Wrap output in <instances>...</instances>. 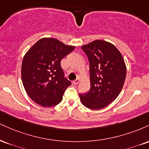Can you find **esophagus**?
Instances as JSON below:
<instances>
[{
	"instance_id": "1",
	"label": "esophagus",
	"mask_w": 149,
	"mask_h": 149,
	"mask_svg": "<svg viewBox=\"0 0 149 149\" xmlns=\"http://www.w3.org/2000/svg\"><path fill=\"white\" fill-rule=\"evenodd\" d=\"M79 82H80V79H79V78H77V79L73 80L72 82L73 84H74V85H77V84L79 83Z\"/></svg>"
}]
</instances>
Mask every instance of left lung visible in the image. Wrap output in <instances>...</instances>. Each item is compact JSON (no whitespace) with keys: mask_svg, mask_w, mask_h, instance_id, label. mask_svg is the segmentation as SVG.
Segmentation results:
<instances>
[{"mask_svg":"<svg viewBox=\"0 0 149 149\" xmlns=\"http://www.w3.org/2000/svg\"><path fill=\"white\" fill-rule=\"evenodd\" d=\"M81 48L89 62L90 89L79 94L84 106L100 110L116 99L126 76L124 60L119 50L110 43L96 40Z\"/></svg>","mask_w":149,"mask_h":149,"instance_id":"left-lung-1","label":"left lung"}]
</instances>
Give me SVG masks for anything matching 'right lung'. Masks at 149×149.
<instances>
[{"label":"right lung","mask_w":149,"mask_h":149,"mask_svg":"<svg viewBox=\"0 0 149 149\" xmlns=\"http://www.w3.org/2000/svg\"><path fill=\"white\" fill-rule=\"evenodd\" d=\"M56 39H39L23 57L21 78L27 94L42 107L55 106L71 82L64 78L61 60L74 50Z\"/></svg>","instance_id":"1"}]
</instances>
